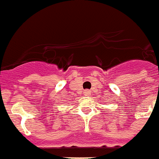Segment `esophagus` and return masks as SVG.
I'll use <instances>...</instances> for the list:
<instances>
[{"label":"esophagus","mask_w":159,"mask_h":159,"mask_svg":"<svg viewBox=\"0 0 159 159\" xmlns=\"http://www.w3.org/2000/svg\"><path fill=\"white\" fill-rule=\"evenodd\" d=\"M90 94H91V91H87V90H86V91H84V96H90Z\"/></svg>","instance_id":"1"}]
</instances>
